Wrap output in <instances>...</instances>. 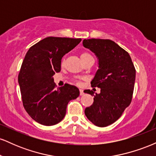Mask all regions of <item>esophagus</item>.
<instances>
[{
	"label": "esophagus",
	"mask_w": 156,
	"mask_h": 156,
	"mask_svg": "<svg viewBox=\"0 0 156 156\" xmlns=\"http://www.w3.org/2000/svg\"><path fill=\"white\" fill-rule=\"evenodd\" d=\"M84 94V92H83V90L82 89H80V95H83V94Z\"/></svg>",
	"instance_id": "obj_1"
}]
</instances>
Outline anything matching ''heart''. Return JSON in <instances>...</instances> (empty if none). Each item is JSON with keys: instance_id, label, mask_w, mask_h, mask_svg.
I'll return each mask as SVG.
<instances>
[{"instance_id": "b5f03b06", "label": "heart", "mask_w": 156, "mask_h": 156, "mask_svg": "<svg viewBox=\"0 0 156 156\" xmlns=\"http://www.w3.org/2000/svg\"><path fill=\"white\" fill-rule=\"evenodd\" d=\"M91 57H92V55H91L90 53H89L88 52H83V53L80 54V58H81V60H83L87 58H91Z\"/></svg>"}]
</instances>
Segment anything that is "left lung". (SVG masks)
I'll use <instances>...</instances> for the list:
<instances>
[{
    "label": "left lung",
    "mask_w": 156,
    "mask_h": 156,
    "mask_svg": "<svg viewBox=\"0 0 156 156\" xmlns=\"http://www.w3.org/2000/svg\"><path fill=\"white\" fill-rule=\"evenodd\" d=\"M83 44L98 58L99 69L91 86L101 88L100 94L84 91L94 96L93 104L84 112L96 126L106 127L117 121L131 103L136 69L129 53L110 39H84Z\"/></svg>",
    "instance_id": "8db88e82"
}]
</instances>
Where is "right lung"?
<instances>
[{"label":"right lung","instance_id":"right-lung-1","mask_svg":"<svg viewBox=\"0 0 156 156\" xmlns=\"http://www.w3.org/2000/svg\"><path fill=\"white\" fill-rule=\"evenodd\" d=\"M81 39L49 37L26 53L18 75L23 104L34 120L46 126L64 119L68 103L79 96L76 87L64 84L55 89L53 75L61 71L62 58Z\"/></svg>","mask_w":156,"mask_h":156}]
</instances>
